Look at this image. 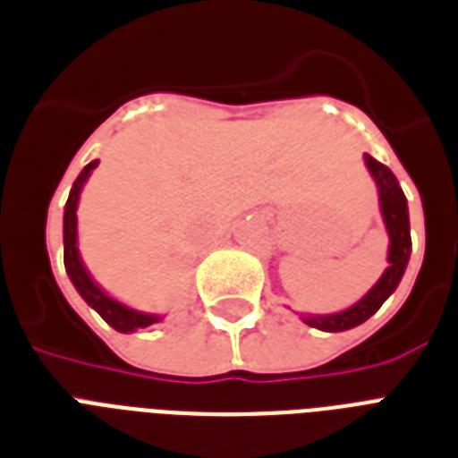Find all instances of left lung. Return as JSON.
<instances>
[{
	"mask_svg": "<svg viewBox=\"0 0 458 458\" xmlns=\"http://www.w3.org/2000/svg\"><path fill=\"white\" fill-rule=\"evenodd\" d=\"M366 165H369L370 175L377 185V194H380V211H383L387 235H390V254H387L390 266L385 268L383 278L377 280L373 290L354 306H349L340 313H330V316H304L306 326L318 327L326 333H342V330L361 326L363 320H369L383 306V301L397 290L399 280L406 271V264H409V254H411L409 208H406V197L397 178H394V173L369 154H366Z\"/></svg>",
	"mask_w": 458,
	"mask_h": 458,
	"instance_id": "1",
	"label": "left lung"
}]
</instances>
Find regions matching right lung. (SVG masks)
<instances>
[{
    "instance_id": "right-lung-1",
    "label": "right lung",
    "mask_w": 458,
    "mask_h": 458,
    "mask_svg": "<svg viewBox=\"0 0 458 458\" xmlns=\"http://www.w3.org/2000/svg\"><path fill=\"white\" fill-rule=\"evenodd\" d=\"M97 164L99 161H89L82 168L81 175L75 178L73 187H71V194H68L66 211H64V264H66L68 278L75 285V290L81 293L82 300L88 301L114 330H118V333H135L140 327L152 326V323H157L161 318L158 316H149V313H140L135 309L123 306L121 301L111 300L109 294L104 293L102 287L89 278V273L85 271V266L81 261V254H78V216H75V208H78L82 185L89 178V173L95 171Z\"/></svg>"
}]
</instances>
